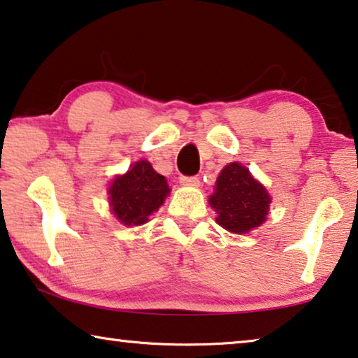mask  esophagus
I'll return each instance as SVG.
<instances>
[{"label": "esophagus", "mask_w": 358, "mask_h": 358, "mask_svg": "<svg viewBox=\"0 0 358 358\" xmlns=\"http://www.w3.org/2000/svg\"><path fill=\"white\" fill-rule=\"evenodd\" d=\"M180 183L185 186H199L201 180H199V177H185V175H181Z\"/></svg>", "instance_id": "1"}]
</instances>
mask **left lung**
<instances>
[{"label": "left lung", "mask_w": 358, "mask_h": 358, "mask_svg": "<svg viewBox=\"0 0 358 358\" xmlns=\"http://www.w3.org/2000/svg\"><path fill=\"white\" fill-rule=\"evenodd\" d=\"M271 197L263 185L255 180L239 162L221 170L210 196V206L217 210V223L229 232L243 234L266 220Z\"/></svg>", "instance_id": "8db88e82"}]
</instances>
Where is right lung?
<instances>
[{
    "label": "right lung",
    "instance_id": "add662e5",
    "mask_svg": "<svg viewBox=\"0 0 358 358\" xmlns=\"http://www.w3.org/2000/svg\"><path fill=\"white\" fill-rule=\"evenodd\" d=\"M170 189L167 180L148 161H138L110 186V203L116 218L126 226H138L162 206Z\"/></svg>",
    "mask_w": 358,
    "mask_h": 358
}]
</instances>
